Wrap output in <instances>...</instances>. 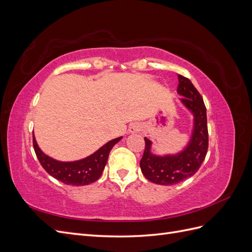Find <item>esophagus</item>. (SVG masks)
<instances>
[{"label":"esophagus","mask_w":252,"mask_h":252,"mask_svg":"<svg viewBox=\"0 0 252 252\" xmlns=\"http://www.w3.org/2000/svg\"><path fill=\"white\" fill-rule=\"evenodd\" d=\"M131 131H133V132L139 131V127H138V126H132V127H131Z\"/></svg>","instance_id":"34e87169"}]
</instances>
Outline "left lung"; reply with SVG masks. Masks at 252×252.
<instances>
[{"mask_svg":"<svg viewBox=\"0 0 252 252\" xmlns=\"http://www.w3.org/2000/svg\"><path fill=\"white\" fill-rule=\"evenodd\" d=\"M179 94L194 116L192 138L184 151L175 156L157 157L150 152L151 142L145 138V149L140 161L145 178L158 185H174L193 175L201 167L208 150L207 114L203 97L189 79L179 74Z\"/></svg>","mask_w":252,"mask_h":252,"instance_id":"obj_1","label":"left lung"}]
</instances>
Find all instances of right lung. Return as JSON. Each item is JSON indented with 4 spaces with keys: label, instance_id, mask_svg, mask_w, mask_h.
<instances>
[{
    "label": "right lung",
    "instance_id": "add662e5",
    "mask_svg": "<svg viewBox=\"0 0 252 252\" xmlns=\"http://www.w3.org/2000/svg\"><path fill=\"white\" fill-rule=\"evenodd\" d=\"M32 138L36 158L47 173L52 175L55 179L63 182L64 184L84 186L100 179L105 165L107 163L110 150L122 139V136L109 141L95 151L94 155L75 162H59L44 155L37 146L34 135Z\"/></svg>",
    "mask_w": 252,
    "mask_h": 252
}]
</instances>
